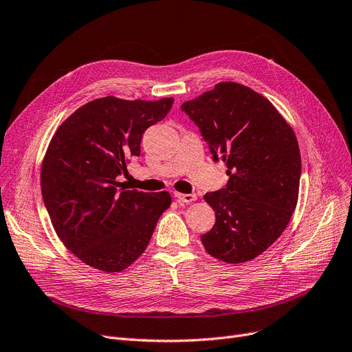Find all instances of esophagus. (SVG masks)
<instances>
[{"label": "esophagus", "instance_id": "esophagus-1", "mask_svg": "<svg viewBox=\"0 0 352 352\" xmlns=\"http://www.w3.org/2000/svg\"><path fill=\"white\" fill-rule=\"evenodd\" d=\"M175 197L177 199L179 204H190L196 200V195H186V193H175Z\"/></svg>", "mask_w": 352, "mask_h": 352}]
</instances>
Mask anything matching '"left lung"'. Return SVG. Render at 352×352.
<instances>
[{"instance_id": "1", "label": "left lung", "mask_w": 352, "mask_h": 352, "mask_svg": "<svg viewBox=\"0 0 352 352\" xmlns=\"http://www.w3.org/2000/svg\"><path fill=\"white\" fill-rule=\"evenodd\" d=\"M180 109L199 127L213 160L228 167L226 188L204 196L216 214L200 236L206 252L228 263L255 259L282 235L298 202L295 133L270 100L233 81Z\"/></svg>"}]
</instances>
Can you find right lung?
Listing matches in <instances>:
<instances>
[{
	"label": "right lung",
	"mask_w": 352,
	"mask_h": 352,
	"mask_svg": "<svg viewBox=\"0 0 352 352\" xmlns=\"http://www.w3.org/2000/svg\"><path fill=\"white\" fill-rule=\"evenodd\" d=\"M173 98L103 97L61 123L41 166L45 209L64 246L94 270L120 272L148 245L169 192L119 188L117 176L140 156L147 127L163 120Z\"/></svg>",
	"instance_id": "obj_1"
}]
</instances>
